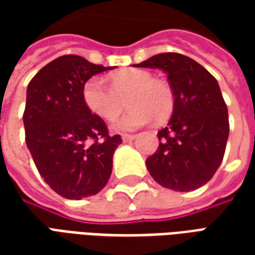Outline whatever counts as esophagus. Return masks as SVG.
I'll return each mask as SVG.
<instances>
[{"label":"esophagus","mask_w":255,"mask_h":255,"mask_svg":"<svg viewBox=\"0 0 255 255\" xmlns=\"http://www.w3.org/2000/svg\"><path fill=\"white\" fill-rule=\"evenodd\" d=\"M135 136H136V135H132V133H123L122 139L124 142H131V140L135 139Z\"/></svg>","instance_id":"obj_1"}]
</instances>
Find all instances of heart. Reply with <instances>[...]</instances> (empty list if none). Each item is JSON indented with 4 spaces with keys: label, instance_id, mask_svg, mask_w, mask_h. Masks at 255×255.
I'll list each match as a JSON object with an SVG mask.
<instances>
[{
    "label": "heart",
    "instance_id": "1",
    "mask_svg": "<svg viewBox=\"0 0 255 255\" xmlns=\"http://www.w3.org/2000/svg\"><path fill=\"white\" fill-rule=\"evenodd\" d=\"M109 85L93 78L83 86V101L94 115L112 120L124 108L127 100L129 111L112 122V128L119 132L132 131L153 120H165L173 109L175 97L164 82L144 69H123L112 73Z\"/></svg>",
    "mask_w": 255,
    "mask_h": 255
}]
</instances>
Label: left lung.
I'll use <instances>...</instances> for the list:
<instances>
[{"instance_id":"8db88e82","label":"left lung","mask_w":255,"mask_h":255,"mask_svg":"<svg viewBox=\"0 0 255 255\" xmlns=\"http://www.w3.org/2000/svg\"><path fill=\"white\" fill-rule=\"evenodd\" d=\"M139 68H160L175 97L168 126L158 131V149L146 160L155 182L175 191L197 190L213 177L230 133L228 109L217 80L192 58L161 53Z\"/></svg>"}]
</instances>
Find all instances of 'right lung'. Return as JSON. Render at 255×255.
I'll use <instances>...</instances> for the list:
<instances>
[{
    "label": "right lung",
    "mask_w": 255,
    "mask_h": 255,
    "mask_svg": "<svg viewBox=\"0 0 255 255\" xmlns=\"http://www.w3.org/2000/svg\"><path fill=\"white\" fill-rule=\"evenodd\" d=\"M108 69L113 68L67 54L45 65L27 87L25 143L43 180L67 199L95 195L105 187L122 143L82 94L91 76Z\"/></svg>",
    "instance_id": "1"
}]
</instances>
